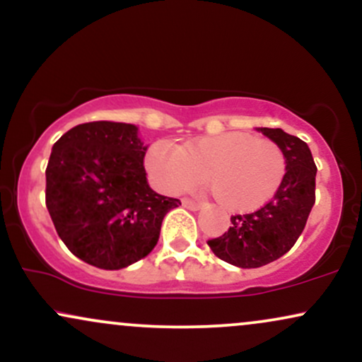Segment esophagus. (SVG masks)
<instances>
[{
	"mask_svg": "<svg viewBox=\"0 0 362 362\" xmlns=\"http://www.w3.org/2000/svg\"><path fill=\"white\" fill-rule=\"evenodd\" d=\"M182 204H184L187 209H190V211H197V209H201V202H197V201H192V199H182Z\"/></svg>",
	"mask_w": 362,
	"mask_h": 362,
	"instance_id": "1",
	"label": "esophagus"
}]
</instances>
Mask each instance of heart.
<instances>
[{
	"mask_svg": "<svg viewBox=\"0 0 362 362\" xmlns=\"http://www.w3.org/2000/svg\"><path fill=\"white\" fill-rule=\"evenodd\" d=\"M144 163L153 184L168 194L194 189L207 177L219 204L231 213H252L267 204L288 167L279 144L245 132L204 136L184 148L156 141Z\"/></svg>",
	"mask_w": 362,
	"mask_h": 362,
	"instance_id": "1",
	"label": "heart"
}]
</instances>
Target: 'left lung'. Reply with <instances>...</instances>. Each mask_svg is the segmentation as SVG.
<instances>
[{"label": "left lung", "instance_id": "1", "mask_svg": "<svg viewBox=\"0 0 362 362\" xmlns=\"http://www.w3.org/2000/svg\"><path fill=\"white\" fill-rule=\"evenodd\" d=\"M282 148L286 177L271 201L250 214L231 216V226L221 236L207 240L213 253L228 264L255 269L288 253L305 230L315 204L317 165L308 144L282 129L260 127Z\"/></svg>", "mask_w": 362, "mask_h": 362}]
</instances>
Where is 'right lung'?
<instances>
[{
	"label": "right lung",
	"mask_w": 362,
	"mask_h": 362,
	"mask_svg": "<svg viewBox=\"0 0 362 362\" xmlns=\"http://www.w3.org/2000/svg\"><path fill=\"white\" fill-rule=\"evenodd\" d=\"M146 146L132 124L97 120L54 143L45 168V206L59 238L86 264L117 271L146 257L178 199L146 182Z\"/></svg>",
	"instance_id": "obj_1"
}]
</instances>
